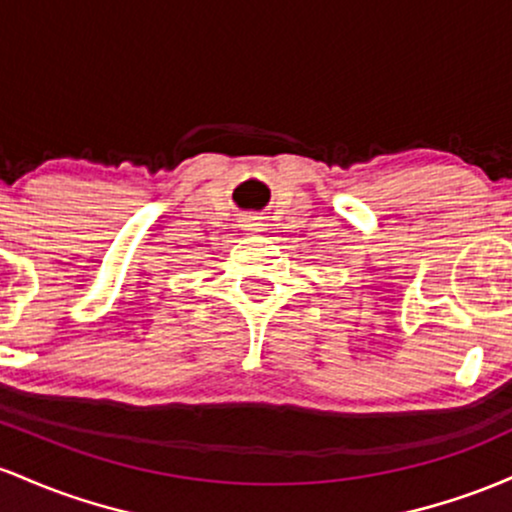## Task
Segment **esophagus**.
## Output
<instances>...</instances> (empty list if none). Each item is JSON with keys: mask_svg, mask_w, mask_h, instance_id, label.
Here are the masks:
<instances>
[{"mask_svg": "<svg viewBox=\"0 0 512 512\" xmlns=\"http://www.w3.org/2000/svg\"><path fill=\"white\" fill-rule=\"evenodd\" d=\"M263 227V217L254 215V212H249V215L244 217V229H251V232H258V229Z\"/></svg>", "mask_w": 512, "mask_h": 512, "instance_id": "esophagus-1", "label": "esophagus"}]
</instances>
